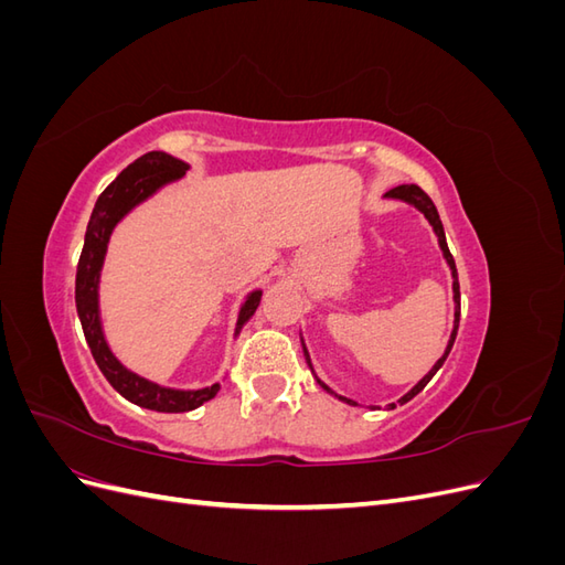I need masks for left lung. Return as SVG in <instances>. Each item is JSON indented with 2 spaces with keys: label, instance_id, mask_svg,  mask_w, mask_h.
<instances>
[{
  "label": "left lung",
  "instance_id": "left-lung-1",
  "mask_svg": "<svg viewBox=\"0 0 565 565\" xmlns=\"http://www.w3.org/2000/svg\"><path fill=\"white\" fill-rule=\"evenodd\" d=\"M384 198L386 200H398V202H405V204H409V207H415L417 212H422L424 214V218L429 221L431 224V228H434V233H436V237H438V247H440V252H443V259H446V264L450 266V273H452V301H455V324H452V332H450V339H448V347H446V353H443L438 361H436V365L424 374V377L409 388L405 396L398 401L401 405L403 403H407V401H413L417 393L431 382V377L434 374L443 367V363H446V358H448V353H450V349H452V344H455V337H457V328H459V280H457V268H455V259H452V254H450V249H448V243H446V231H443V224H440V216H438V210H436V204L431 202V198L426 195L419 185H398V188H391L388 193H384ZM301 349H303V355H306V363H309V367H311V372H313V365H311V355H309V351H306V344H303V339H301ZM313 377H316V372H313ZM316 382L328 391V393H332L334 398H339V401H344V403H349V405H358L355 401H351V398H344V396H337V393L324 384V382H320L318 377H316ZM391 407H396V405H388V409Z\"/></svg>",
  "mask_w": 565,
  "mask_h": 565
}]
</instances>
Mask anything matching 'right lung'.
Wrapping results in <instances>:
<instances>
[{
  "label": "right lung",
  "instance_id": "1",
  "mask_svg": "<svg viewBox=\"0 0 565 565\" xmlns=\"http://www.w3.org/2000/svg\"><path fill=\"white\" fill-rule=\"evenodd\" d=\"M188 162L167 156V152L152 150L146 152L143 158L131 162L127 169H122L104 193L98 195L92 218L87 224V235H84V247L79 254L77 264V278H75V303H77V316L84 330V339L92 349L94 361L98 370L104 372V377L110 382V386L125 396L129 403L156 409V413H191V409L200 407L202 403L212 401L221 384H212L204 388H169L150 382L141 374L131 372L122 363L117 361V355L110 351L106 334H104V322H100V306H98V285H100V270H104V262L108 254V243L115 226L122 221L134 207H139L141 202L156 195L160 188L167 183H174L185 177ZM262 289H254L247 295L245 303L241 306V313H237L235 322V337L249 322L254 311L259 309L262 301Z\"/></svg>",
  "mask_w": 565,
  "mask_h": 565
}]
</instances>
